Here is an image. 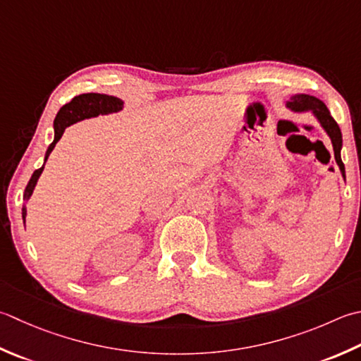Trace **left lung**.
Listing matches in <instances>:
<instances>
[{
  "label": "left lung",
  "mask_w": 361,
  "mask_h": 361,
  "mask_svg": "<svg viewBox=\"0 0 361 361\" xmlns=\"http://www.w3.org/2000/svg\"><path fill=\"white\" fill-rule=\"evenodd\" d=\"M288 108H291L294 111H313L316 118L319 120L322 128L327 131V134L331 139V144H334V152H335V159L336 164L340 166V171L343 176L345 178V172H344V164L341 161V147H343V136H341V130L338 123L335 122V118L331 117L330 111L327 109V106L324 104L321 100H317L316 97L312 95H305V94H299L291 97V102H288Z\"/></svg>",
  "instance_id": "left-lung-1"
}]
</instances>
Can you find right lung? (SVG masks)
Listing matches in <instances>:
<instances>
[{
	"mask_svg": "<svg viewBox=\"0 0 361 361\" xmlns=\"http://www.w3.org/2000/svg\"><path fill=\"white\" fill-rule=\"evenodd\" d=\"M122 106H123L122 100H118V98L111 97V95H104V94H81L78 97H73L72 100L62 106L58 112V116L54 118V140L53 144L48 147L47 154H45V162L49 157V153L53 152L54 145L58 144V140L62 137V134L66 131L67 126L80 122V120H84V118L97 117L98 114H111V112H117L122 109ZM44 166L32 173L31 180L25 189V195H23L25 200H27L31 197L35 185H37L39 176L42 175V171H44ZM21 216H23V221H25L26 207H23V209H21Z\"/></svg>",
	"mask_w": 361,
	"mask_h": 361,
	"instance_id": "right-lung-1",
	"label": "right lung"
}]
</instances>
